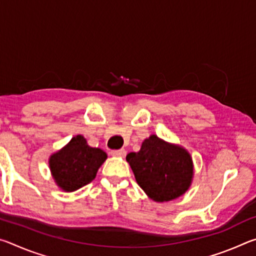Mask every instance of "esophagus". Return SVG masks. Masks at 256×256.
<instances>
[{
    "mask_svg": "<svg viewBox=\"0 0 256 256\" xmlns=\"http://www.w3.org/2000/svg\"><path fill=\"white\" fill-rule=\"evenodd\" d=\"M110 154L112 157H120V158H124L126 156V151L124 149H120V150H112Z\"/></svg>",
    "mask_w": 256,
    "mask_h": 256,
    "instance_id": "34e87169",
    "label": "esophagus"
}]
</instances>
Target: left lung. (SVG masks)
<instances>
[{"mask_svg":"<svg viewBox=\"0 0 256 256\" xmlns=\"http://www.w3.org/2000/svg\"><path fill=\"white\" fill-rule=\"evenodd\" d=\"M126 162L138 186L156 202L183 196L192 183L193 162L188 150L154 134L142 142L140 151L130 152Z\"/></svg>","mask_w":256,"mask_h":256,"instance_id":"obj_1","label":"left lung"}]
</instances>
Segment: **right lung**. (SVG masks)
<instances>
[{
	"mask_svg": "<svg viewBox=\"0 0 256 256\" xmlns=\"http://www.w3.org/2000/svg\"><path fill=\"white\" fill-rule=\"evenodd\" d=\"M106 159L105 151L92 148L84 136H76L64 148L50 156V168L58 188L73 192L92 182Z\"/></svg>",
	"mask_w": 256,
	"mask_h": 256,
	"instance_id": "add662e5",
	"label": "right lung"
}]
</instances>
